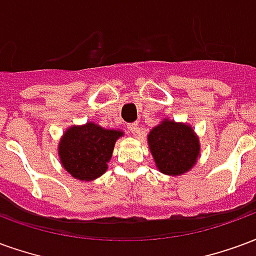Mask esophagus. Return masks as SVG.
Listing matches in <instances>:
<instances>
[{"instance_id": "34e87169", "label": "esophagus", "mask_w": 256, "mask_h": 256, "mask_svg": "<svg viewBox=\"0 0 256 256\" xmlns=\"http://www.w3.org/2000/svg\"><path fill=\"white\" fill-rule=\"evenodd\" d=\"M128 128L130 133H137V130H138V124L134 122V123H128Z\"/></svg>"}]
</instances>
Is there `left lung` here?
Masks as SVG:
<instances>
[{
	"mask_svg": "<svg viewBox=\"0 0 256 256\" xmlns=\"http://www.w3.org/2000/svg\"><path fill=\"white\" fill-rule=\"evenodd\" d=\"M148 144L158 168L168 176H180L190 170L200 150L192 128L167 119L152 128Z\"/></svg>",
	"mask_w": 256,
	"mask_h": 256,
	"instance_id": "1",
	"label": "left lung"
}]
</instances>
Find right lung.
I'll list each match as a JSON object with an SVG mask.
<instances>
[{"mask_svg": "<svg viewBox=\"0 0 256 256\" xmlns=\"http://www.w3.org/2000/svg\"><path fill=\"white\" fill-rule=\"evenodd\" d=\"M122 132L106 130L94 123L70 128L58 145L62 164L74 178L92 181L106 170L114 145Z\"/></svg>", "mask_w": 256, "mask_h": 256, "instance_id": "1", "label": "right lung"}]
</instances>
